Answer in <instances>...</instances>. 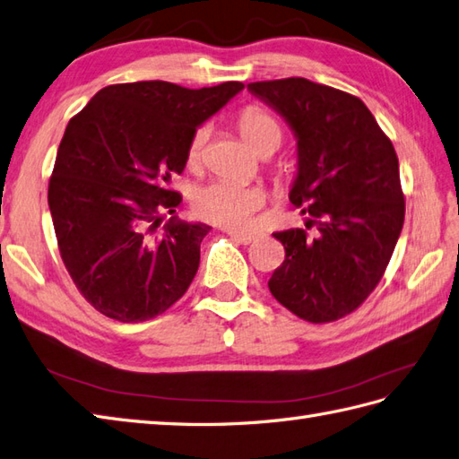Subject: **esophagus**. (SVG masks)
<instances>
[{"label": "esophagus", "mask_w": 459, "mask_h": 459, "mask_svg": "<svg viewBox=\"0 0 459 459\" xmlns=\"http://www.w3.org/2000/svg\"><path fill=\"white\" fill-rule=\"evenodd\" d=\"M228 233H230V238L233 239V241H238V243H241V245H249V243H253L256 238V233H245V231H233V230H228Z\"/></svg>", "instance_id": "34e87169"}]
</instances>
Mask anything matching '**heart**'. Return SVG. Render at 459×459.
Here are the masks:
<instances>
[{"mask_svg":"<svg viewBox=\"0 0 459 459\" xmlns=\"http://www.w3.org/2000/svg\"><path fill=\"white\" fill-rule=\"evenodd\" d=\"M238 128L243 140L259 153L268 142L281 143V128L276 120L256 107H247L239 115ZM208 130L198 128L186 150L188 167H198L203 161ZM264 204V193L259 186H241L230 181H214L198 186L193 195V210L198 218L218 223L230 230L247 228L253 214Z\"/></svg>","mask_w":459,"mask_h":459,"instance_id":"b5f03b06","label":"heart"}]
</instances>
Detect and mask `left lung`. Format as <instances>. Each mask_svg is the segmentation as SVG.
<instances>
[{"label": "left lung", "instance_id": "obj_1", "mask_svg": "<svg viewBox=\"0 0 459 459\" xmlns=\"http://www.w3.org/2000/svg\"><path fill=\"white\" fill-rule=\"evenodd\" d=\"M249 91L281 115L298 140L290 203L304 206L306 230L276 231L284 263L271 294L298 317L327 323L349 316L382 281L405 220L394 143L359 97L306 77L255 82Z\"/></svg>", "mask_w": 459, "mask_h": 459}]
</instances>
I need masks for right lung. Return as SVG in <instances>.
Masks as SVG:
<instances>
[{
    "instance_id": "obj_1",
    "label": "right lung",
    "mask_w": 459,
    "mask_h": 459,
    "mask_svg": "<svg viewBox=\"0 0 459 459\" xmlns=\"http://www.w3.org/2000/svg\"><path fill=\"white\" fill-rule=\"evenodd\" d=\"M245 85L186 89L169 82L103 87L65 126L48 185L62 261L100 314L148 321L191 286L200 243L212 230L171 216L169 191L196 128Z\"/></svg>"
}]
</instances>
